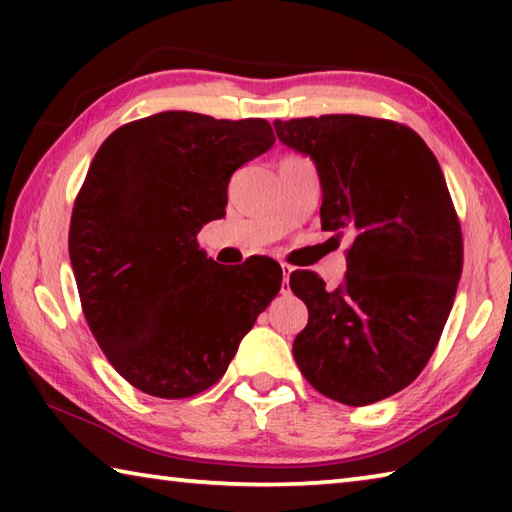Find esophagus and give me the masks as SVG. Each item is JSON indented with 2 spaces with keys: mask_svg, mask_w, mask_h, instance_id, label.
<instances>
[{
  "mask_svg": "<svg viewBox=\"0 0 512 512\" xmlns=\"http://www.w3.org/2000/svg\"><path fill=\"white\" fill-rule=\"evenodd\" d=\"M293 268L289 264L282 262V293H289V275H291Z\"/></svg>",
  "mask_w": 512,
  "mask_h": 512,
  "instance_id": "1",
  "label": "esophagus"
}]
</instances>
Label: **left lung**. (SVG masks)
<instances>
[{
  "instance_id": "1",
  "label": "left lung",
  "mask_w": 512,
  "mask_h": 512,
  "mask_svg": "<svg viewBox=\"0 0 512 512\" xmlns=\"http://www.w3.org/2000/svg\"><path fill=\"white\" fill-rule=\"evenodd\" d=\"M273 126L316 164L323 230L352 237L339 287L291 273L309 309L293 359L329 400L379 402L427 366L454 305L463 237L445 176L422 137L397 121L323 115Z\"/></svg>"
}]
</instances>
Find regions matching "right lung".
Instances as JSON below:
<instances>
[{"mask_svg": "<svg viewBox=\"0 0 512 512\" xmlns=\"http://www.w3.org/2000/svg\"><path fill=\"white\" fill-rule=\"evenodd\" d=\"M273 142L266 119L167 110L117 128L94 155L69 259L94 339L137 391H207L280 291L273 259L225 268L196 241L225 214L232 173Z\"/></svg>", "mask_w": 512, "mask_h": 512, "instance_id": "1", "label": "right lung"}]
</instances>
